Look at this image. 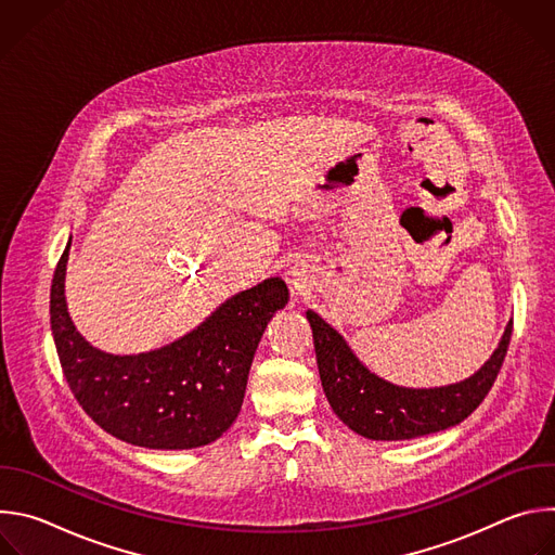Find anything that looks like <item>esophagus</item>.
Instances as JSON below:
<instances>
[{
	"instance_id": "esophagus-1",
	"label": "esophagus",
	"mask_w": 555,
	"mask_h": 555,
	"mask_svg": "<svg viewBox=\"0 0 555 555\" xmlns=\"http://www.w3.org/2000/svg\"><path fill=\"white\" fill-rule=\"evenodd\" d=\"M289 283L294 285V289H300V287H305V279H302L298 272H292V279H289Z\"/></svg>"
}]
</instances>
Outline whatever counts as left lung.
I'll return each mask as SVG.
<instances>
[{
  "mask_svg": "<svg viewBox=\"0 0 555 555\" xmlns=\"http://www.w3.org/2000/svg\"><path fill=\"white\" fill-rule=\"evenodd\" d=\"M307 321L323 390L334 413L353 433L375 441H402L439 433L477 411L503 366L514 325L505 327L499 349L472 377L439 388H404L371 373L319 313L309 309Z\"/></svg>",
  "mask_w": 555,
  "mask_h": 555,
  "instance_id": "8db88e82",
  "label": "left lung"
}]
</instances>
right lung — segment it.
<instances>
[{
  "label": "right lung",
  "instance_id": "add662e5",
  "mask_svg": "<svg viewBox=\"0 0 555 555\" xmlns=\"http://www.w3.org/2000/svg\"><path fill=\"white\" fill-rule=\"evenodd\" d=\"M65 246L50 289V325L76 402L109 435L153 450L219 439L244 404L259 340L289 292L279 276L234 294L180 340L138 356H112L76 332L65 305Z\"/></svg>",
  "mask_w": 555,
  "mask_h": 555
}]
</instances>
